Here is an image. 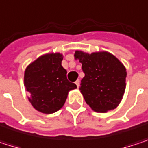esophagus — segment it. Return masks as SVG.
<instances>
[{"mask_svg":"<svg viewBox=\"0 0 148 148\" xmlns=\"http://www.w3.org/2000/svg\"><path fill=\"white\" fill-rule=\"evenodd\" d=\"M75 85L77 86V87L79 86V79H77V80L75 81Z\"/></svg>","mask_w":148,"mask_h":148,"instance_id":"esophagus-1","label":"esophagus"}]
</instances>
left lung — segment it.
<instances>
[{
  "label": "left lung",
  "instance_id": "1",
  "mask_svg": "<svg viewBox=\"0 0 148 148\" xmlns=\"http://www.w3.org/2000/svg\"><path fill=\"white\" fill-rule=\"evenodd\" d=\"M85 77L79 90L86 103L97 112L114 110L121 102L126 87L127 72L123 63L109 52L92 54L75 51Z\"/></svg>",
  "mask_w": 148,
  "mask_h": 148
}]
</instances>
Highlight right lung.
<instances>
[{"label": "right lung", "instance_id": "1", "mask_svg": "<svg viewBox=\"0 0 148 148\" xmlns=\"http://www.w3.org/2000/svg\"><path fill=\"white\" fill-rule=\"evenodd\" d=\"M60 53L46 54L32 62L25 69L24 81L31 94L29 101L38 111L51 114L60 110L69 92L77 86L67 79V70L62 66Z\"/></svg>", "mask_w": 148, "mask_h": 148}]
</instances>
